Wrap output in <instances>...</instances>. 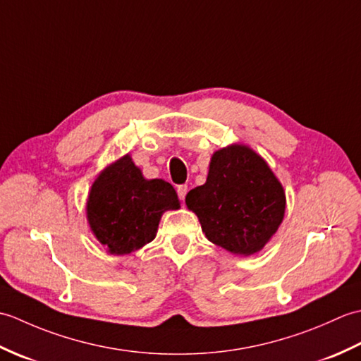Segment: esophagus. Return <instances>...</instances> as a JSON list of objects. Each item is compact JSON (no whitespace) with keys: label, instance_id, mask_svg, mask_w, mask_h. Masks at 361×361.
I'll return each mask as SVG.
<instances>
[{"label":"esophagus","instance_id":"1","mask_svg":"<svg viewBox=\"0 0 361 361\" xmlns=\"http://www.w3.org/2000/svg\"><path fill=\"white\" fill-rule=\"evenodd\" d=\"M188 186L186 185H181V186H178L176 188V192H178V197H180V200H185L186 198V194H188Z\"/></svg>","mask_w":361,"mask_h":361}]
</instances>
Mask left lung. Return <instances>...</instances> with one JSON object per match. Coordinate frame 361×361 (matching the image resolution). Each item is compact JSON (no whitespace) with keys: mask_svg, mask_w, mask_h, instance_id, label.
I'll use <instances>...</instances> for the list:
<instances>
[{"mask_svg":"<svg viewBox=\"0 0 361 361\" xmlns=\"http://www.w3.org/2000/svg\"><path fill=\"white\" fill-rule=\"evenodd\" d=\"M186 204L206 239L247 257L271 240L287 200L267 161L250 145L231 144L212 153L206 183L189 190Z\"/></svg>","mask_w":361,"mask_h":361,"instance_id":"left-lung-1","label":"left lung"}]
</instances>
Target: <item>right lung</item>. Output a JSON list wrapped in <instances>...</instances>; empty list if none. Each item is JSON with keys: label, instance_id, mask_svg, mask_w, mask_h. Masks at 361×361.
I'll return each mask as SVG.
<instances>
[{"label": "right lung", "instance_id": "1", "mask_svg": "<svg viewBox=\"0 0 361 361\" xmlns=\"http://www.w3.org/2000/svg\"><path fill=\"white\" fill-rule=\"evenodd\" d=\"M180 209L173 186L144 178L130 153L96 176L87 200L91 233L110 255L124 256L155 239L166 211Z\"/></svg>", "mask_w": 361, "mask_h": 361}]
</instances>
